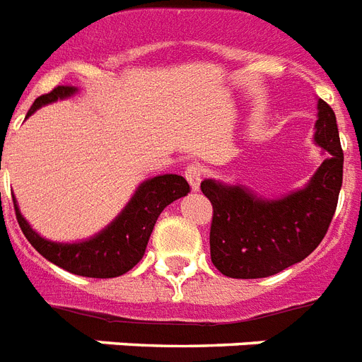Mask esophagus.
<instances>
[{"label": "esophagus", "instance_id": "obj_1", "mask_svg": "<svg viewBox=\"0 0 362 362\" xmlns=\"http://www.w3.org/2000/svg\"><path fill=\"white\" fill-rule=\"evenodd\" d=\"M189 186H192V192H199V186H201V180H203V170L199 165H187L186 170H184Z\"/></svg>", "mask_w": 362, "mask_h": 362}]
</instances>
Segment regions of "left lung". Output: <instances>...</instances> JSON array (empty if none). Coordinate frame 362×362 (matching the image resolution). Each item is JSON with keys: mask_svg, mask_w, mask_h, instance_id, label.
Masks as SVG:
<instances>
[{"mask_svg": "<svg viewBox=\"0 0 362 362\" xmlns=\"http://www.w3.org/2000/svg\"><path fill=\"white\" fill-rule=\"evenodd\" d=\"M314 141L323 152L304 187L269 199L242 184L206 180L212 203L210 257L229 278H267L306 259L325 237L342 187L344 153L334 110L317 99Z\"/></svg>", "mask_w": 362, "mask_h": 362, "instance_id": "8db88e82", "label": "left lung"}]
</instances>
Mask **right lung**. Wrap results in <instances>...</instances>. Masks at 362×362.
I'll use <instances>...</instances> for the list:
<instances>
[{
  "mask_svg": "<svg viewBox=\"0 0 362 362\" xmlns=\"http://www.w3.org/2000/svg\"><path fill=\"white\" fill-rule=\"evenodd\" d=\"M76 92L78 88L75 86L54 88L50 93L33 101L28 116L45 105L54 103L58 99H67ZM187 192L189 184L180 175H159L148 178L139 184L129 203L103 231L81 242H54L41 237L25 221L16 199H13V203L22 233L31 246L50 263L86 278H116L125 274L141 261L159 214L167 204L187 195Z\"/></svg>",
  "mask_w": 362,
  "mask_h": 362,
  "instance_id": "add662e5",
  "label": "right lung"
}]
</instances>
